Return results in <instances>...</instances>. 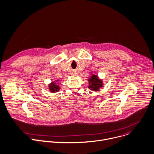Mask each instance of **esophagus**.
<instances>
[{"mask_svg":"<svg viewBox=\"0 0 154 154\" xmlns=\"http://www.w3.org/2000/svg\"><path fill=\"white\" fill-rule=\"evenodd\" d=\"M76 73H75V72H72L71 73V75H76Z\"/></svg>","mask_w":154,"mask_h":154,"instance_id":"34e87169","label":"esophagus"}]
</instances>
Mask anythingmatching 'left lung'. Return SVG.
<instances>
[{"label": "left lung", "instance_id": "obj_1", "mask_svg": "<svg viewBox=\"0 0 154 154\" xmlns=\"http://www.w3.org/2000/svg\"><path fill=\"white\" fill-rule=\"evenodd\" d=\"M88 78V87L91 90L94 91H100V89L103 87V81L98 77L97 75L94 74Z\"/></svg>", "mask_w": 154, "mask_h": 154}]
</instances>
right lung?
<instances>
[{
	"label": "right lung",
	"instance_id": "add662e5",
	"mask_svg": "<svg viewBox=\"0 0 154 154\" xmlns=\"http://www.w3.org/2000/svg\"><path fill=\"white\" fill-rule=\"evenodd\" d=\"M58 82H59V79L56 80L55 81H52L51 83L48 84V89L51 93H55V92H57L60 89V85Z\"/></svg>",
	"mask_w": 154,
	"mask_h": 154
}]
</instances>
